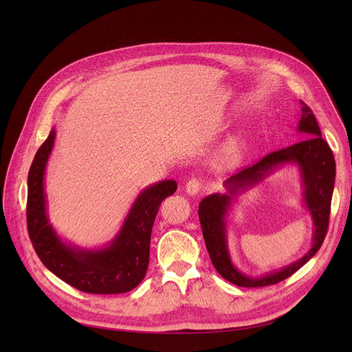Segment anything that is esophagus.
<instances>
[{
	"label": "esophagus",
	"mask_w": 352,
	"mask_h": 352,
	"mask_svg": "<svg viewBox=\"0 0 352 352\" xmlns=\"http://www.w3.org/2000/svg\"><path fill=\"white\" fill-rule=\"evenodd\" d=\"M185 189H186L188 195H197V194L199 192V190L202 189V184L199 182L198 179L192 177V179H189L188 182H186V185H185Z\"/></svg>",
	"instance_id": "obj_1"
}]
</instances>
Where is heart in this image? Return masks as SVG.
Masks as SVG:
<instances>
[{
	"label": "heart",
	"instance_id": "heart-1",
	"mask_svg": "<svg viewBox=\"0 0 352 352\" xmlns=\"http://www.w3.org/2000/svg\"><path fill=\"white\" fill-rule=\"evenodd\" d=\"M243 140L239 136L229 138L220 148V158L226 163H236L243 154Z\"/></svg>",
	"mask_w": 352,
	"mask_h": 352
}]
</instances>
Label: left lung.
<instances>
[{
  "label": "left lung",
  "mask_w": 352,
  "mask_h": 352,
  "mask_svg": "<svg viewBox=\"0 0 352 352\" xmlns=\"http://www.w3.org/2000/svg\"><path fill=\"white\" fill-rule=\"evenodd\" d=\"M300 104L302 114L296 131L304 133L302 141L273 151L258 160L257 163L230 176L225 182L228 194H212L199 202L198 216L211 263L221 278L236 286L261 287L279 283L289 278L320 250L327 233L330 202H332L336 175L335 157L327 142L322 138L320 127L317 124L311 109L302 101H300ZM289 162L296 164L300 168L305 186V204L311 211L315 226L314 245L311 251L300 261L278 272L252 278L241 274L230 260L224 226L227 211L236 195L259 183L278 166Z\"/></svg>",
  "instance_id": "left-lung-1"
}]
</instances>
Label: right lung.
Returning a JSON list of instances; mask_svg holds the SVG:
<instances>
[{"label":"right lung","mask_w":352,"mask_h":352,"mask_svg":"<svg viewBox=\"0 0 352 352\" xmlns=\"http://www.w3.org/2000/svg\"><path fill=\"white\" fill-rule=\"evenodd\" d=\"M54 140L52 129L36 151L28 176V232L39 260L57 278L82 292L109 295L132 291L145 278L150 263L151 230L160 204L176 192L177 184L162 180L144 189L109 247H73L58 238L47 216L44 176Z\"/></svg>","instance_id":"right-lung-1"}]
</instances>
